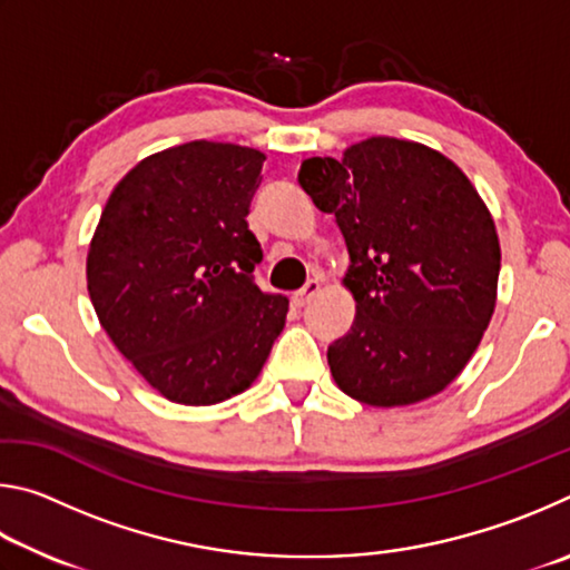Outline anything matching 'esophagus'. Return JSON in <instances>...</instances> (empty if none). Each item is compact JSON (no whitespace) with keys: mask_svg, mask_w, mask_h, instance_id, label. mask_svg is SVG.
I'll list each match as a JSON object with an SVG mask.
<instances>
[{"mask_svg":"<svg viewBox=\"0 0 570 570\" xmlns=\"http://www.w3.org/2000/svg\"><path fill=\"white\" fill-rule=\"evenodd\" d=\"M322 292V282L320 278H312V282H306V286L302 288V292H296L294 296H292V304L296 306V308H302V306H306L308 302H312V298Z\"/></svg>","mask_w":570,"mask_h":570,"instance_id":"esophagus-1","label":"esophagus"}]
</instances>
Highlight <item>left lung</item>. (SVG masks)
I'll list each match as a JSON object with an SVG mask.
<instances>
[{"mask_svg": "<svg viewBox=\"0 0 570 570\" xmlns=\"http://www.w3.org/2000/svg\"><path fill=\"white\" fill-rule=\"evenodd\" d=\"M298 183L334 216L352 262V330L326 350L336 387L372 407L435 397L495 312L500 240L485 200L440 150L387 135L304 160Z\"/></svg>", "mask_w": 570, "mask_h": 570, "instance_id": "obj_1", "label": "left lung"}]
</instances>
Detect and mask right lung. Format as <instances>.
<instances>
[{"label": "right lung", "mask_w": 570, "mask_h": 570, "mask_svg": "<svg viewBox=\"0 0 570 570\" xmlns=\"http://www.w3.org/2000/svg\"><path fill=\"white\" fill-rule=\"evenodd\" d=\"M266 156L190 140L122 176L88 250V292L118 352L163 397L206 407L248 390L282 334L286 296L254 282L248 206Z\"/></svg>", "instance_id": "obj_1"}]
</instances>
